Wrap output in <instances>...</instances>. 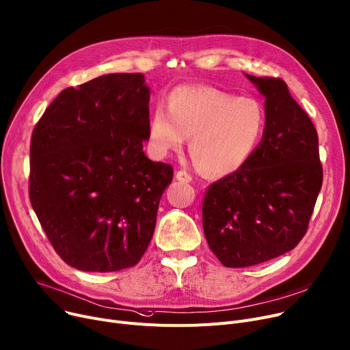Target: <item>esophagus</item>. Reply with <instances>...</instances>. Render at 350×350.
Segmentation results:
<instances>
[{
  "label": "esophagus",
  "instance_id": "obj_1",
  "mask_svg": "<svg viewBox=\"0 0 350 350\" xmlns=\"http://www.w3.org/2000/svg\"><path fill=\"white\" fill-rule=\"evenodd\" d=\"M176 178L183 181V183H191L193 181V176L189 172H185V170H178L177 174H176Z\"/></svg>",
  "mask_w": 350,
  "mask_h": 350
}]
</instances>
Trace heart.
Listing matches in <instances>:
<instances>
[{
  "instance_id": "b5f03b06",
  "label": "heart",
  "mask_w": 350,
  "mask_h": 350,
  "mask_svg": "<svg viewBox=\"0 0 350 350\" xmlns=\"http://www.w3.org/2000/svg\"><path fill=\"white\" fill-rule=\"evenodd\" d=\"M262 104L249 97L204 85H181L159 103L150 116L149 139L157 154L178 150L191 136L190 150L205 173L226 174L241 169L265 132Z\"/></svg>"
}]
</instances>
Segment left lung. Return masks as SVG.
Listing matches in <instances>:
<instances>
[{
  "mask_svg": "<svg viewBox=\"0 0 350 350\" xmlns=\"http://www.w3.org/2000/svg\"><path fill=\"white\" fill-rule=\"evenodd\" d=\"M247 79L265 96L266 125L245 165L209 185L202 226L225 267H249L293 250L304 238L322 187L318 133L275 77Z\"/></svg>",
  "mask_w": 350,
  "mask_h": 350,
  "instance_id": "left-lung-1",
  "label": "left lung"
}]
</instances>
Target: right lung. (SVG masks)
Listing matches in <instances>:
<instances>
[{"mask_svg": "<svg viewBox=\"0 0 350 350\" xmlns=\"http://www.w3.org/2000/svg\"><path fill=\"white\" fill-rule=\"evenodd\" d=\"M149 100L141 73L105 75L63 90L33 128L29 200L77 270L132 267L152 241L173 167L144 153Z\"/></svg>", "mask_w": 350, "mask_h": 350, "instance_id": "obj_1", "label": "right lung"}]
</instances>
